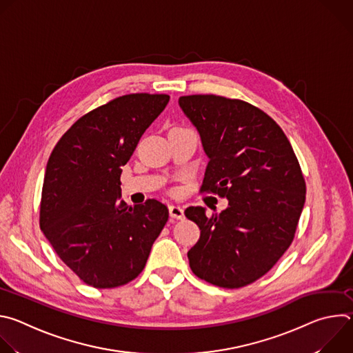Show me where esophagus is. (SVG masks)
Segmentation results:
<instances>
[{
  "mask_svg": "<svg viewBox=\"0 0 353 353\" xmlns=\"http://www.w3.org/2000/svg\"><path fill=\"white\" fill-rule=\"evenodd\" d=\"M169 214L172 218H176V219H181L184 216V211L180 205H170L169 207Z\"/></svg>",
  "mask_w": 353,
  "mask_h": 353,
  "instance_id": "34e87169",
  "label": "esophagus"
}]
</instances>
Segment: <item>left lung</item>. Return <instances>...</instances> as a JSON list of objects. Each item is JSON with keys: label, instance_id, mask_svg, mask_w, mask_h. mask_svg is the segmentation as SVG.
<instances>
[{"label": "left lung", "instance_id": "8db88e82", "mask_svg": "<svg viewBox=\"0 0 353 353\" xmlns=\"http://www.w3.org/2000/svg\"><path fill=\"white\" fill-rule=\"evenodd\" d=\"M179 105L210 159L201 191L229 201L212 216L203 207L184 211L201 230L190 268L221 288L253 283L289 248L303 211L306 183L293 148L268 114L243 100L191 94Z\"/></svg>", "mask_w": 353, "mask_h": 353}]
</instances>
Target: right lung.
Wrapping results in <instances>:
<instances>
[{
	"label": "right lung",
	"mask_w": 353,
	"mask_h": 353,
	"mask_svg": "<svg viewBox=\"0 0 353 353\" xmlns=\"http://www.w3.org/2000/svg\"><path fill=\"white\" fill-rule=\"evenodd\" d=\"M169 94L116 97L75 121L48 158L40 229L59 257L85 283L117 288L143 270L169 218L157 199L128 207L120 176Z\"/></svg>",
	"instance_id": "right-lung-1"
}]
</instances>
